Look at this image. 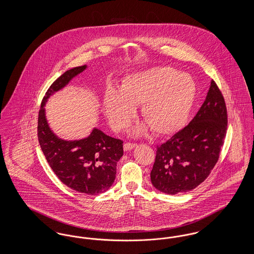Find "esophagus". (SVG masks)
<instances>
[{
    "instance_id": "obj_1",
    "label": "esophagus",
    "mask_w": 254,
    "mask_h": 254,
    "mask_svg": "<svg viewBox=\"0 0 254 254\" xmlns=\"http://www.w3.org/2000/svg\"><path fill=\"white\" fill-rule=\"evenodd\" d=\"M136 145H137V144H133V143H125L124 144V149L125 150H131Z\"/></svg>"
}]
</instances>
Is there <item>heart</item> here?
<instances>
[{
	"instance_id": "obj_1",
	"label": "heart",
	"mask_w": 254,
	"mask_h": 254,
	"mask_svg": "<svg viewBox=\"0 0 254 254\" xmlns=\"http://www.w3.org/2000/svg\"><path fill=\"white\" fill-rule=\"evenodd\" d=\"M196 85L186 73L168 66H156L127 76L120 90L109 87L104 107L115 129L127 127L134 116L133 107H141V115L158 135L181 129L193 106Z\"/></svg>"
}]
</instances>
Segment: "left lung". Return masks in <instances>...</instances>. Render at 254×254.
I'll list each match as a JSON object with an SVG mask.
<instances>
[{
    "label": "left lung",
    "mask_w": 254,
    "mask_h": 254,
    "mask_svg": "<svg viewBox=\"0 0 254 254\" xmlns=\"http://www.w3.org/2000/svg\"><path fill=\"white\" fill-rule=\"evenodd\" d=\"M228 128L225 99L212 80L190 123L157 146L151 183L167 194L187 192L205 181L217 163Z\"/></svg>",
    "instance_id": "1"
}]
</instances>
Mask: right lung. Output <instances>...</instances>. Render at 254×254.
<instances>
[{
    "mask_svg": "<svg viewBox=\"0 0 254 254\" xmlns=\"http://www.w3.org/2000/svg\"><path fill=\"white\" fill-rule=\"evenodd\" d=\"M86 65L71 68L49 86L38 115V140L50 168L62 183L80 193L95 195L107 191L116 177V167L124 154L123 141L98 128L85 139L64 141L49 128L45 105L50 95L83 72Z\"/></svg>",
    "mask_w": 254,
    "mask_h": 254,
    "instance_id": "obj_1",
    "label": "right lung"
}]
</instances>
